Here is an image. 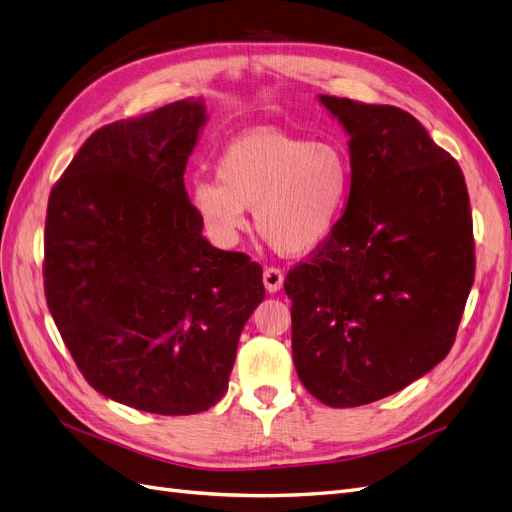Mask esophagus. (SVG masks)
Returning <instances> with one entry per match:
<instances>
[{
	"label": "esophagus",
	"mask_w": 512,
	"mask_h": 512,
	"mask_svg": "<svg viewBox=\"0 0 512 512\" xmlns=\"http://www.w3.org/2000/svg\"><path fill=\"white\" fill-rule=\"evenodd\" d=\"M262 282H265V288L267 292H277L282 286H284V273L280 269L275 267H269L265 269V273H262Z\"/></svg>",
	"instance_id": "esophagus-1"
}]
</instances>
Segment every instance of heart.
<instances>
[{
    "label": "heart",
    "mask_w": 512,
    "mask_h": 512,
    "mask_svg": "<svg viewBox=\"0 0 512 512\" xmlns=\"http://www.w3.org/2000/svg\"><path fill=\"white\" fill-rule=\"evenodd\" d=\"M218 181L198 179L190 203L213 243L232 247L254 209L258 235L284 256H307L327 243L352 190V162L333 138L307 141L275 128L245 132L224 147Z\"/></svg>",
    "instance_id": "1"
}]
</instances>
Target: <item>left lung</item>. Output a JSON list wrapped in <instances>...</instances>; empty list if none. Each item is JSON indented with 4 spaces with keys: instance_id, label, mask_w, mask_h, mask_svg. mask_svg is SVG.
<instances>
[{
    "instance_id": "left-lung-1",
    "label": "left lung",
    "mask_w": 512,
    "mask_h": 512,
    "mask_svg": "<svg viewBox=\"0 0 512 512\" xmlns=\"http://www.w3.org/2000/svg\"><path fill=\"white\" fill-rule=\"evenodd\" d=\"M348 134L352 190L333 237L284 282L292 361L331 408L389 397L451 350L474 282L459 164L397 106L318 96Z\"/></svg>"
}]
</instances>
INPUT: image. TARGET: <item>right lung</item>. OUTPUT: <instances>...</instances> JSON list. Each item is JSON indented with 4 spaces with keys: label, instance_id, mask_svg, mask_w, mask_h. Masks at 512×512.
Here are the masks:
<instances>
[{
    "label": "right lung",
    "instance_id": "obj_1",
    "mask_svg": "<svg viewBox=\"0 0 512 512\" xmlns=\"http://www.w3.org/2000/svg\"><path fill=\"white\" fill-rule=\"evenodd\" d=\"M185 98L91 134L49 198L44 290L87 382L151 414H198L228 389L262 269L203 237L183 173L207 123Z\"/></svg>",
    "mask_w": 512,
    "mask_h": 512
}]
</instances>
